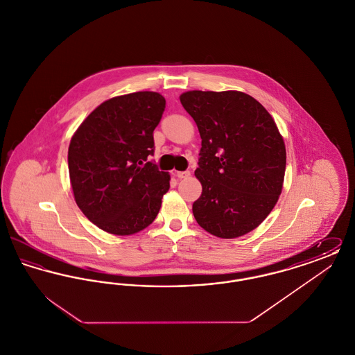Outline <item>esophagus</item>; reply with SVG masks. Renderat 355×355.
<instances>
[{
    "label": "esophagus",
    "mask_w": 355,
    "mask_h": 355,
    "mask_svg": "<svg viewBox=\"0 0 355 355\" xmlns=\"http://www.w3.org/2000/svg\"><path fill=\"white\" fill-rule=\"evenodd\" d=\"M175 177L180 178V180L187 178V177H190V171L189 170H186V171H175Z\"/></svg>",
    "instance_id": "obj_1"
}]
</instances>
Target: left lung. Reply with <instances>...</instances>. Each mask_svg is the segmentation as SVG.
Returning <instances> with one entry per match:
<instances>
[{"label":"left lung","instance_id":"1","mask_svg":"<svg viewBox=\"0 0 355 355\" xmlns=\"http://www.w3.org/2000/svg\"><path fill=\"white\" fill-rule=\"evenodd\" d=\"M202 139L193 214L207 233L245 236L270 214L282 191L286 149L269 112L252 96L191 90L180 96Z\"/></svg>","mask_w":355,"mask_h":355}]
</instances>
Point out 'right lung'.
<instances>
[{"instance_id": "add662e5", "label": "right lung", "mask_w": 355, "mask_h": 355, "mask_svg": "<svg viewBox=\"0 0 355 355\" xmlns=\"http://www.w3.org/2000/svg\"><path fill=\"white\" fill-rule=\"evenodd\" d=\"M166 101L155 92H137L102 102L70 139L69 175L74 200L103 232L130 236L155 220L169 173L149 161L153 132Z\"/></svg>"}]
</instances>
